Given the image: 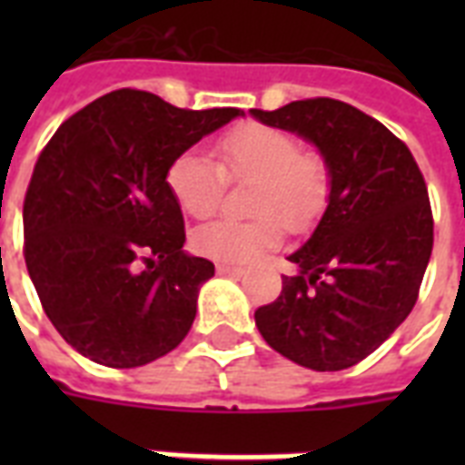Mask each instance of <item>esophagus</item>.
Listing matches in <instances>:
<instances>
[{
	"label": "esophagus",
	"mask_w": 465,
	"mask_h": 465,
	"mask_svg": "<svg viewBox=\"0 0 465 465\" xmlns=\"http://www.w3.org/2000/svg\"><path fill=\"white\" fill-rule=\"evenodd\" d=\"M217 275L243 277V275H246V270H243V268H233V265H224V262H219V265H217Z\"/></svg>",
	"instance_id": "34e87169"
}]
</instances>
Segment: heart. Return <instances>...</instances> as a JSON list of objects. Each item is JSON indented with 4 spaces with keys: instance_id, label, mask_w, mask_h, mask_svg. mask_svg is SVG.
<instances>
[{
    "instance_id": "1",
    "label": "heart",
    "mask_w": 465,
    "mask_h": 465,
    "mask_svg": "<svg viewBox=\"0 0 465 465\" xmlns=\"http://www.w3.org/2000/svg\"><path fill=\"white\" fill-rule=\"evenodd\" d=\"M219 159L203 152H183L171 161L166 183L175 203L185 214L204 219L214 214L232 181H255V222L217 219L193 233L197 253L212 261L246 265L280 243L275 214L292 229H302L323 210L331 178L328 166L313 152H304L302 142L287 130L243 123L217 142Z\"/></svg>"
}]
</instances>
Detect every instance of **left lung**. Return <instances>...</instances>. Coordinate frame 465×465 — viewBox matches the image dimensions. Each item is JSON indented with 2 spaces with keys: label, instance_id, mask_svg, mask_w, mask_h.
<instances>
[{
  "label": "left lung",
  "instance_id": "left-lung-1",
  "mask_svg": "<svg viewBox=\"0 0 465 465\" xmlns=\"http://www.w3.org/2000/svg\"><path fill=\"white\" fill-rule=\"evenodd\" d=\"M321 152L331 193L323 217L290 255L297 275L255 311L272 350L313 371H340L371 354L418 302L434 222L411 149L379 120L335 98L251 111Z\"/></svg>",
  "mask_w": 465,
  "mask_h": 465
}]
</instances>
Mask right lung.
I'll list each match as a JSON object with an SVG mask.
<instances>
[{"instance_id": "obj_1", "label": "right lung", "mask_w": 465, "mask_h": 465, "mask_svg": "<svg viewBox=\"0 0 465 465\" xmlns=\"http://www.w3.org/2000/svg\"><path fill=\"white\" fill-rule=\"evenodd\" d=\"M239 115L120 89L64 120L40 152L24 200L25 268L76 352L133 369L188 335L214 265L183 251L185 224L166 173Z\"/></svg>"}]
</instances>
